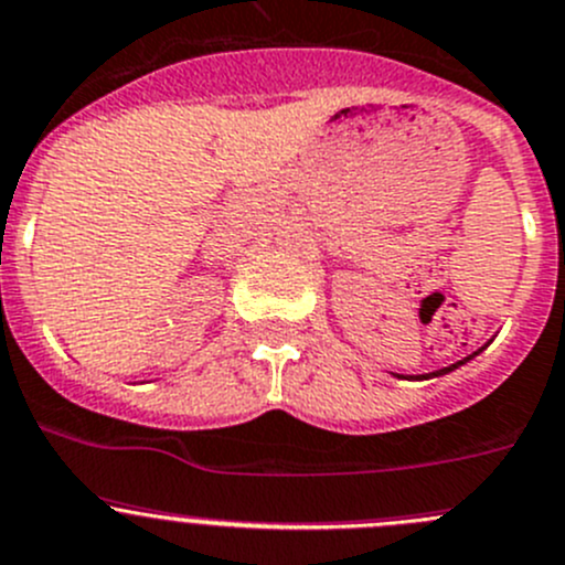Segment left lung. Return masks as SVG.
I'll return each instance as SVG.
<instances>
[{"instance_id": "1", "label": "left lung", "mask_w": 565, "mask_h": 565, "mask_svg": "<svg viewBox=\"0 0 565 565\" xmlns=\"http://www.w3.org/2000/svg\"><path fill=\"white\" fill-rule=\"evenodd\" d=\"M460 365H466V362H457V365H451V367H443V371H435V373H431V376H443V373L455 371V367H460Z\"/></svg>"}]
</instances>
